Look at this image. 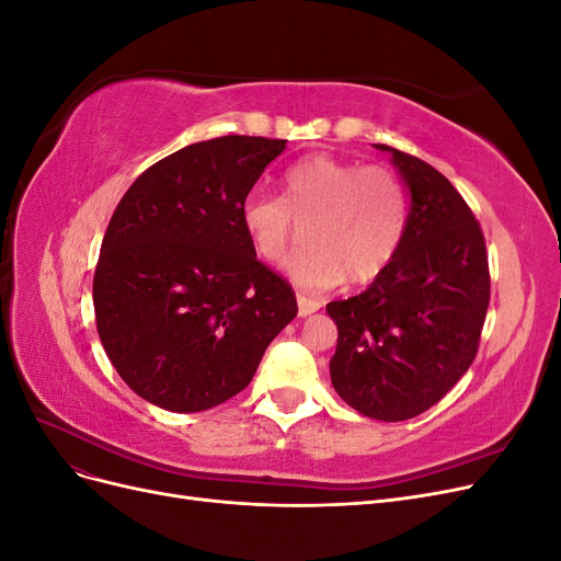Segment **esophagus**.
Returning <instances> with one entry per match:
<instances>
[{
    "label": "esophagus",
    "instance_id": "obj_1",
    "mask_svg": "<svg viewBox=\"0 0 561 561\" xmlns=\"http://www.w3.org/2000/svg\"><path fill=\"white\" fill-rule=\"evenodd\" d=\"M320 309V304L307 295H297V311L301 318H307Z\"/></svg>",
    "mask_w": 561,
    "mask_h": 561
}]
</instances>
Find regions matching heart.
I'll use <instances>...</instances> for the list:
<instances>
[{
    "label": "heart",
    "mask_w": 561,
    "mask_h": 561,
    "mask_svg": "<svg viewBox=\"0 0 561 561\" xmlns=\"http://www.w3.org/2000/svg\"><path fill=\"white\" fill-rule=\"evenodd\" d=\"M307 225L309 245L285 262V274L304 290H328L344 278L375 280L398 254L410 198L402 180L386 165H360L316 154L287 168L283 198L250 192L241 225L257 257L274 264Z\"/></svg>",
    "instance_id": "1"
}]
</instances>
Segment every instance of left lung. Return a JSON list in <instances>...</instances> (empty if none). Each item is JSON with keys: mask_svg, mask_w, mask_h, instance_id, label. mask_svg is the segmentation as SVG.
Returning <instances> with one entry per match:
<instances>
[{"mask_svg": "<svg viewBox=\"0 0 561 561\" xmlns=\"http://www.w3.org/2000/svg\"><path fill=\"white\" fill-rule=\"evenodd\" d=\"M375 147L410 194V222L365 293L328 304L339 332L330 377L355 412L404 421L443 400L474 360L489 264L482 229L454 184L426 161Z\"/></svg>", "mask_w": 561, "mask_h": 561, "instance_id": "1", "label": "left lung"}]
</instances>
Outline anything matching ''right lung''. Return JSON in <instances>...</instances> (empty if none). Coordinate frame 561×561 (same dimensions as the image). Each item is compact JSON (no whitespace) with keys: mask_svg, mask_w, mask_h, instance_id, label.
<instances>
[{"mask_svg":"<svg viewBox=\"0 0 561 561\" xmlns=\"http://www.w3.org/2000/svg\"><path fill=\"white\" fill-rule=\"evenodd\" d=\"M287 140L222 135L178 149L130 184L93 276L100 342L130 390L192 414L252 381L266 346L297 316L268 271L241 203Z\"/></svg>","mask_w":561,"mask_h":561,"instance_id":"1","label":"right lung"}]
</instances>
